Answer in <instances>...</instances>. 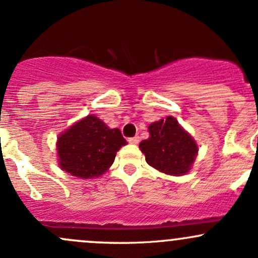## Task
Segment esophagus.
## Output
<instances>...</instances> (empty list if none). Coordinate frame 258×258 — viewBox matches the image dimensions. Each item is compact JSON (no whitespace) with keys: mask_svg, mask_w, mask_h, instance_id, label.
Wrapping results in <instances>:
<instances>
[{"mask_svg":"<svg viewBox=\"0 0 258 258\" xmlns=\"http://www.w3.org/2000/svg\"><path fill=\"white\" fill-rule=\"evenodd\" d=\"M128 142L131 143V145H138V142H140V137H138V136L130 137L128 138Z\"/></svg>","mask_w":258,"mask_h":258,"instance_id":"1","label":"esophagus"}]
</instances>
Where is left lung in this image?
I'll use <instances>...</instances> for the list:
<instances>
[{
	"mask_svg": "<svg viewBox=\"0 0 258 258\" xmlns=\"http://www.w3.org/2000/svg\"><path fill=\"white\" fill-rule=\"evenodd\" d=\"M148 131L150 137L140 143V150L151 167L169 175H183L191 169L198 145L173 116L151 123Z\"/></svg>",
	"mask_w": 258,
	"mask_h": 258,
	"instance_id": "1",
	"label": "left lung"
}]
</instances>
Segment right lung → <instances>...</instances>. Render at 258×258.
Here are the masks:
<instances>
[{
    "label": "right lung",
    "instance_id": "add662e5",
    "mask_svg": "<svg viewBox=\"0 0 258 258\" xmlns=\"http://www.w3.org/2000/svg\"><path fill=\"white\" fill-rule=\"evenodd\" d=\"M124 145L120 130L110 128L96 116L88 115L58 137L59 167L78 178L100 177Z\"/></svg>",
    "mask_w": 258,
    "mask_h": 258
}]
</instances>
